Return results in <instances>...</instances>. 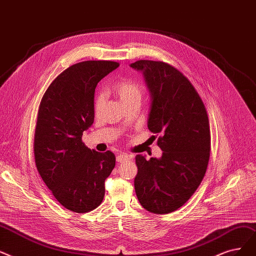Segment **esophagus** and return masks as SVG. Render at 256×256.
<instances>
[{
  "instance_id": "obj_1",
  "label": "esophagus",
  "mask_w": 256,
  "mask_h": 256,
  "mask_svg": "<svg viewBox=\"0 0 256 256\" xmlns=\"http://www.w3.org/2000/svg\"><path fill=\"white\" fill-rule=\"evenodd\" d=\"M129 158H130V155H129V154L122 153V154H118V155L116 156V160L120 162H125V160H129Z\"/></svg>"
}]
</instances>
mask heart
<instances>
[{
  "label": "heart",
  "instance_id": "obj_1",
  "mask_svg": "<svg viewBox=\"0 0 256 256\" xmlns=\"http://www.w3.org/2000/svg\"><path fill=\"white\" fill-rule=\"evenodd\" d=\"M114 92L118 96V99L124 105L131 102H140L144 94L142 85L132 79H122L114 85ZM105 103V96L103 94H99L94 99V112L99 114Z\"/></svg>",
  "mask_w": 256,
  "mask_h": 256
}]
</instances>
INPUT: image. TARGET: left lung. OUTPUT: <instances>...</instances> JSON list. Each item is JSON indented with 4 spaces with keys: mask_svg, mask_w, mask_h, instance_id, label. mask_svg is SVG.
Returning a JSON list of instances; mask_svg holds the SVG:
<instances>
[{
    "mask_svg": "<svg viewBox=\"0 0 256 256\" xmlns=\"http://www.w3.org/2000/svg\"><path fill=\"white\" fill-rule=\"evenodd\" d=\"M152 96L148 128L160 134L162 156H136L134 188L144 210L164 214L177 210L196 192L210 155L208 112L196 88L182 72L164 62L138 60ZM155 138V136H154Z\"/></svg>",
    "mask_w": 256,
    "mask_h": 256,
    "instance_id": "8db88e82",
    "label": "left lung"
}]
</instances>
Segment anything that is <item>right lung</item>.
<instances>
[{
  "instance_id": "right-lung-1",
  "label": "right lung",
  "mask_w": 256,
  "mask_h": 256,
  "mask_svg": "<svg viewBox=\"0 0 256 256\" xmlns=\"http://www.w3.org/2000/svg\"><path fill=\"white\" fill-rule=\"evenodd\" d=\"M118 66L110 60L72 64L48 85L40 104L35 164L55 199L70 212L84 214L98 208L105 194L104 182L116 166L112 151L90 150L82 134L94 123L96 84Z\"/></svg>"
}]
</instances>
